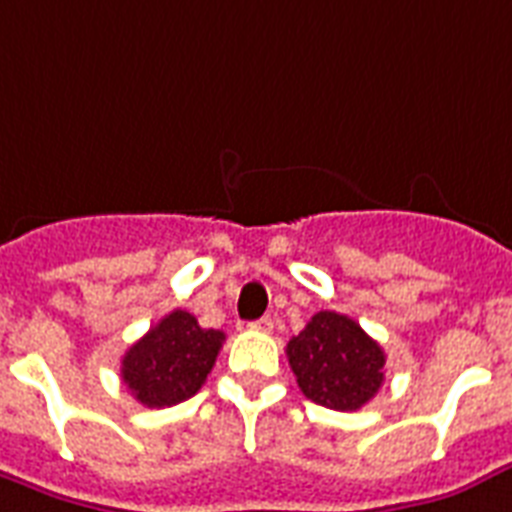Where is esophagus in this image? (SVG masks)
I'll use <instances>...</instances> for the list:
<instances>
[{
    "mask_svg": "<svg viewBox=\"0 0 512 512\" xmlns=\"http://www.w3.org/2000/svg\"><path fill=\"white\" fill-rule=\"evenodd\" d=\"M251 328H253V331H261V334H269V331L275 328V320H272V318H269V315H267V318L253 320Z\"/></svg>",
    "mask_w": 512,
    "mask_h": 512,
    "instance_id": "1",
    "label": "esophagus"
}]
</instances>
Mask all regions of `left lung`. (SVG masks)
<instances>
[{
	"mask_svg": "<svg viewBox=\"0 0 512 512\" xmlns=\"http://www.w3.org/2000/svg\"><path fill=\"white\" fill-rule=\"evenodd\" d=\"M301 392L318 406L358 411L384 382V350L347 315L320 310L285 347Z\"/></svg>",
	"mask_w": 512,
	"mask_h": 512,
	"instance_id": "8db88e82",
	"label": "left lung"
}]
</instances>
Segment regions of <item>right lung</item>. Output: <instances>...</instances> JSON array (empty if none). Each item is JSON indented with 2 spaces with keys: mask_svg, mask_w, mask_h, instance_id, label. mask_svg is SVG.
Listing matches in <instances>:
<instances>
[{
  "mask_svg": "<svg viewBox=\"0 0 512 512\" xmlns=\"http://www.w3.org/2000/svg\"><path fill=\"white\" fill-rule=\"evenodd\" d=\"M221 344L224 331L202 328L186 310H173L125 352L122 382L144 406H176L205 384Z\"/></svg>",
  "mask_w": 512,
  "mask_h": 512,
  "instance_id": "1",
  "label": "right lung"
}]
</instances>
